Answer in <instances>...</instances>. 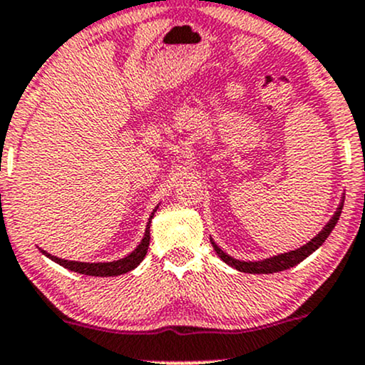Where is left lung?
<instances>
[{"label": "left lung", "mask_w": 365, "mask_h": 365, "mask_svg": "<svg viewBox=\"0 0 365 365\" xmlns=\"http://www.w3.org/2000/svg\"><path fill=\"white\" fill-rule=\"evenodd\" d=\"M343 202H344V195L341 197V202H339L338 209H336V212L332 214V217L329 219V222L324 226L320 233H317L315 237L308 242V244L299 247V249L289 250V252L277 254V256L266 257V259H261V261H240V259H235V257L230 256V254H226L221 247L215 244L212 238H210V244H212L215 254H217V256L221 257L226 264H230L231 268L238 269V272L252 273V275H268V273L284 272V269L292 268V266L299 264L301 261L307 259L309 254L315 252V250L319 249V247L322 245L325 240H327V237L331 235V231L334 230L336 222H338L341 210H343Z\"/></svg>", "instance_id": "left-lung-1"}]
</instances>
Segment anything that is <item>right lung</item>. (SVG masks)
Segmentation results:
<instances>
[{
  "label": "right lung",
  "mask_w": 365,
  "mask_h": 365,
  "mask_svg": "<svg viewBox=\"0 0 365 365\" xmlns=\"http://www.w3.org/2000/svg\"><path fill=\"white\" fill-rule=\"evenodd\" d=\"M156 209H158V205L153 209V212L150 215V219H148V225H146V231H144V237L143 240L139 242V245L135 247L134 250H132L130 254H127L125 257H121L118 261H108V262H81V261H68V259H61V257L57 256H52V254H48L46 250L40 249L43 254H45L46 257H50L53 262H57V264L64 266V268L71 269L74 273H81V275H88V277H118V275H123V273H128L132 272V269L137 268V266L140 264V261L146 257V252H148V247H150V225H151V219L153 215H155Z\"/></svg>",
  "instance_id": "obj_1"
}]
</instances>
